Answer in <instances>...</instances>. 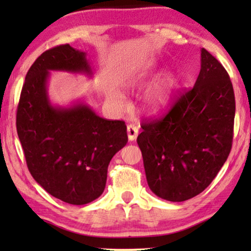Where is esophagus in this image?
Masks as SVG:
<instances>
[{
	"mask_svg": "<svg viewBox=\"0 0 251 251\" xmlns=\"http://www.w3.org/2000/svg\"><path fill=\"white\" fill-rule=\"evenodd\" d=\"M126 132H128V138L130 142H133L138 136V128L135 125H129L126 126Z\"/></svg>",
	"mask_w": 251,
	"mask_h": 251,
	"instance_id": "obj_1",
	"label": "esophagus"
}]
</instances>
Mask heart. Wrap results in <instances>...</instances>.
I'll use <instances>...</instances> for the list:
<instances>
[{
    "label": "heart",
    "mask_w": 251,
    "mask_h": 251,
    "mask_svg": "<svg viewBox=\"0 0 251 251\" xmlns=\"http://www.w3.org/2000/svg\"><path fill=\"white\" fill-rule=\"evenodd\" d=\"M153 70L150 67L140 68L135 73L129 74L123 81V87L126 89H135L143 85L149 80V76L152 74ZM175 81L174 75L171 73H166L162 76L157 78L150 85L145 95V104L147 108L153 113H159L166 109L170 105L175 92ZM109 98L115 102L116 105L121 106L125 102L122 95L118 91H111Z\"/></svg>",
    "instance_id": "obj_1"
}]
</instances>
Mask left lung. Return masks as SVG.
<instances>
[{"instance_id": "obj_1", "label": "left lung", "mask_w": 251, "mask_h": 251, "mask_svg": "<svg viewBox=\"0 0 251 251\" xmlns=\"http://www.w3.org/2000/svg\"><path fill=\"white\" fill-rule=\"evenodd\" d=\"M234 115L227 72L201 49L194 87L180 92L163 118L143 123L137 138L151 191L171 202L203 192L231 152Z\"/></svg>"}]
</instances>
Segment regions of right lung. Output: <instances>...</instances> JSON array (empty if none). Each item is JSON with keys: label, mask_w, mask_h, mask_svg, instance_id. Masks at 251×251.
I'll list each match as a JSON object with an SVG mask.
<instances>
[{"label": "right lung", "mask_w": 251, "mask_h": 251, "mask_svg": "<svg viewBox=\"0 0 251 251\" xmlns=\"http://www.w3.org/2000/svg\"><path fill=\"white\" fill-rule=\"evenodd\" d=\"M50 71L92 75L87 53L63 44L43 52L27 72L17 108V132L27 167L48 193L70 204L100 197L112 157L128 142L123 121L98 116L84 102L51 104Z\"/></svg>", "instance_id": "1"}]
</instances>
